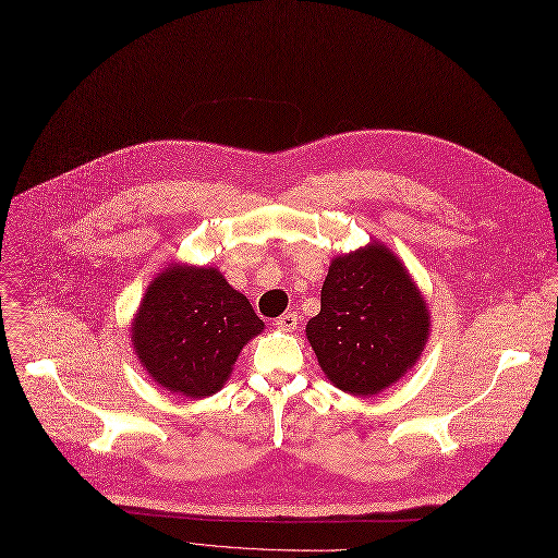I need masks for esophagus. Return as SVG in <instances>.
<instances>
[{
    "label": "esophagus",
    "instance_id": "obj_1",
    "mask_svg": "<svg viewBox=\"0 0 558 558\" xmlns=\"http://www.w3.org/2000/svg\"><path fill=\"white\" fill-rule=\"evenodd\" d=\"M299 318H301V316H299L296 312H284L282 316L276 318L274 326H276L278 330H284V332H294L296 326H299Z\"/></svg>",
    "mask_w": 558,
    "mask_h": 558
}]
</instances>
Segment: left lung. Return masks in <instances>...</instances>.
I'll use <instances>...</instances> for the list:
<instances>
[{"label":"left lung","mask_w":558,"mask_h":558,"mask_svg":"<svg viewBox=\"0 0 558 558\" xmlns=\"http://www.w3.org/2000/svg\"><path fill=\"white\" fill-rule=\"evenodd\" d=\"M307 339L330 383L375 396L412 368L429 337V312L404 264L379 242L332 259Z\"/></svg>","instance_id":"8db88e82"}]
</instances>
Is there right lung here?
Instances as JSON below:
<instances>
[{
    "instance_id": "1",
    "label": "right lung",
    "mask_w": 558,
    "mask_h": 558,
    "mask_svg": "<svg viewBox=\"0 0 558 558\" xmlns=\"http://www.w3.org/2000/svg\"><path fill=\"white\" fill-rule=\"evenodd\" d=\"M262 330L248 299L217 269L169 264L146 287L131 339L156 385L196 400L226 385L242 348Z\"/></svg>"
}]
</instances>
